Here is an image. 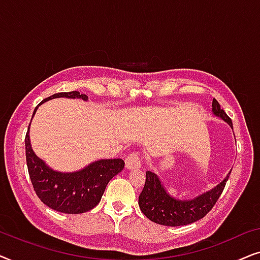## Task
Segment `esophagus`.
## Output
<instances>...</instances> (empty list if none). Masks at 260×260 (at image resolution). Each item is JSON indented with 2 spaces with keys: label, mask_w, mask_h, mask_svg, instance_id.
I'll use <instances>...</instances> for the list:
<instances>
[{
  "label": "esophagus",
  "mask_w": 260,
  "mask_h": 260,
  "mask_svg": "<svg viewBox=\"0 0 260 260\" xmlns=\"http://www.w3.org/2000/svg\"><path fill=\"white\" fill-rule=\"evenodd\" d=\"M125 167L127 169H138L141 168V156L138 152H130L125 158Z\"/></svg>",
  "instance_id": "obj_1"
}]
</instances>
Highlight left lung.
I'll return each mask as SVG.
<instances>
[{"mask_svg":"<svg viewBox=\"0 0 260 260\" xmlns=\"http://www.w3.org/2000/svg\"><path fill=\"white\" fill-rule=\"evenodd\" d=\"M212 111L233 129L232 120L226 112L220 108L216 99L212 102ZM230 174L213 189L199 195L193 200H177L170 197L163 187L158 176L154 172L148 170L145 173V183L142 193L138 197V205L143 214L149 220L158 225L165 226H183L198 221L204 218L218 201Z\"/></svg>","mask_w":260,"mask_h":260,"instance_id":"8db88e82","label":"left lung"}]
</instances>
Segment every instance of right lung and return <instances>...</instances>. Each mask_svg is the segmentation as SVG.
<instances>
[{
	"label": "right lung",
	"instance_id": "add662e5",
	"mask_svg": "<svg viewBox=\"0 0 260 260\" xmlns=\"http://www.w3.org/2000/svg\"><path fill=\"white\" fill-rule=\"evenodd\" d=\"M60 97L80 98L83 101H87L88 98L78 91L60 92L44 99L39 105L49 99ZM29 126L24 138L26 161L31 184L39 199L49 208L66 214H80L94 208L101 201L109 181L123 170V159H99L74 173L55 172L34 154L30 147Z\"/></svg>",
	"mask_w": 260,
	"mask_h": 260
}]
</instances>
